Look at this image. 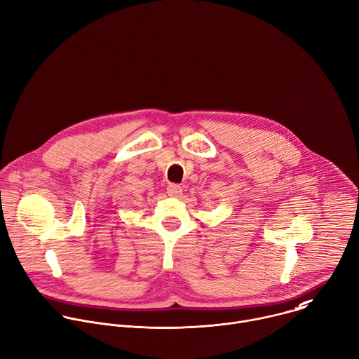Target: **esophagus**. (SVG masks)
Wrapping results in <instances>:
<instances>
[{"instance_id": "1", "label": "esophagus", "mask_w": 359, "mask_h": 359, "mask_svg": "<svg viewBox=\"0 0 359 359\" xmlns=\"http://www.w3.org/2000/svg\"><path fill=\"white\" fill-rule=\"evenodd\" d=\"M167 194L170 196H172V198H178L182 194V188L180 185H177V184H171V185L167 187Z\"/></svg>"}]
</instances>
